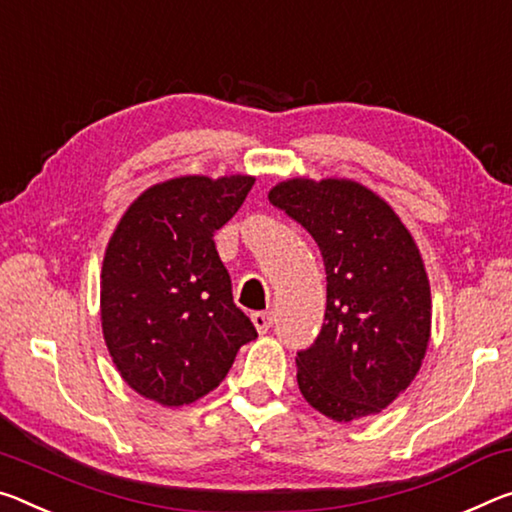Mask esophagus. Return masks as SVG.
Segmentation results:
<instances>
[{
  "instance_id": "1",
  "label": "esophagus",
  "mask_w": 512,
  "mask_h": 512,
  "mask_svg": "<svg viewBox=\"0 0 512 512\" xmlns=\"http://www.w3.org/2000/svg\"><path fill=\"white\" fill-rule=\"evenodd\" d=\"M273 321H275V316H273V312H255L253 314V323H255V328H257V332H269L271 328H273Z\"/></svg>"
}]
</instances>
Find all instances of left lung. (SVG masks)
<instances>
[{"label":"left lung","instance_id":"left-lung-1","mask_svg":"<svg viewBox=\"0 0 512 512\" xmlns=\"http://www.w3.org/2000/svg\"><path fill=\"white\" fill-rule=\"evenodd\" d=\"M269 200L312 234L326 266V316L298 351V389L335 421L387 408L415 380L431 339L419 248L383 198L351 180H287Z\"/></svg>","mask_w":512,"mask_h":512}]
</instances>
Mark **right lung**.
Wrapping results in <instances>:
<instances>
[{
    "label": "right lung",
    "mask_w": 512,
    "mask_h": 512,
    "mask_svg": "<svg viewBox=\"0 0 512 512\" xmlns=\"http://www.w3.org/2000/svg\"><path fill=\"white\" fill-rule=\"evenodd\" d=\"M255 177L186 175L143 191L102 264L104 342L125 383L168 408L198 401L257 330L232 298L214 232L239 212Z\"/></svg>",
    "instance_id": "right-lung-1"
}]
</instances>
